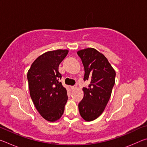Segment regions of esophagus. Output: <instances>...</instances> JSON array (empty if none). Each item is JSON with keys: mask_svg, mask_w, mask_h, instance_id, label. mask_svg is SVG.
<instances>
[{"mask_svg": "<svg viewBox=\"0 0 147 147\" xmlns=\"http://www.w3.org/2000/svg\"><path fill=\"white\" fill-rule=\"evenodd\" d=\"M71 89H73V90H74V89H76L77 88V86H71Z\"/></svg>", "mask_w": 147, "mask_h": 147, "instance_id": "obj_1", "label": "esophagus"}]
</instances>
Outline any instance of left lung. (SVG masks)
Segmentation results:
<instances>
[{
  "mask_svg": "<svg viewBox=\"0 0 147 147\" xmlns=\"http://www.w3.org/2000/svg\"><path fill=\"white\" fill-rule=\"evenodd\" d=\"M82 61L84 80L90 82L88 88H84V98L78 104L80 114L84 120L92 121L97 119L105 109L115 84V71L105 56L93 48L77 52Z\"/></svg>",
  "mask_w": 147,
  "mask_h": 147,
  "instance_id": "1",
  "label": "left lung"
}]
</instances>
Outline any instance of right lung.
<instances>
[{
	"label": "right lung",
	"mask_w": 147,
	"mask_h": 147,
	"mask_svg": "<svg viewBox=\"0 0 147 147\" xmlns=\"http://www.w3.org/2000/svg\"><path fill=\"white\" fill-rule=\"evenodd\" d=\"M67 49L48 51L32 63L27 73L28 88L34 104L42 117L56 122L63 115L68 100L67 90L59 82L58 67L67 55Z\"/></svg>",
	"instance_id": "add662e5"
}]
</instances>
